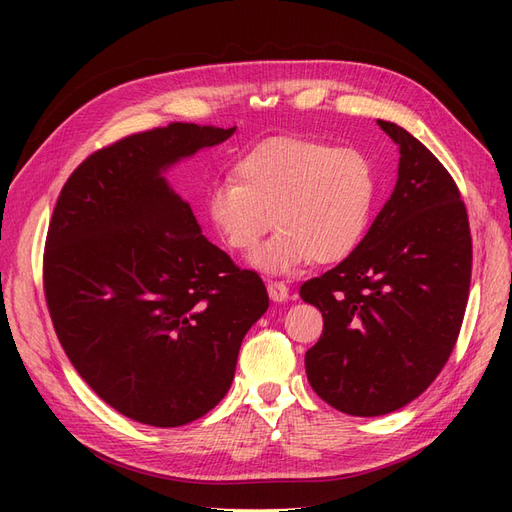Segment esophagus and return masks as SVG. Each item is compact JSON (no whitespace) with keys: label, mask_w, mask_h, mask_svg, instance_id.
Wrapping results in <instances>:
<instances>
[{"label":"esophagus","mask_w":512,"mask_h":512,"mask_svg":"<svg viewBox=\"0 0 512 512\" xmlns=\"http://www.w3.org/2000/svg\"><path fill=\"white\" fill-rule=\"evenodd\" d=\"M267 290H269V297L277 303H282V301L288 299V286L284 282H269Z\"/></svg>","instance_id":"34e87169"}]
</instances>
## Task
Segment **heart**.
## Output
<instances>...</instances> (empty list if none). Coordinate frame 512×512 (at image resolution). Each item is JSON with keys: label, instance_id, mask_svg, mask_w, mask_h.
Segmentation results:
<instances>
[{"label": "heart", "instance_id": "b5f03b06", "mask_svg": "<svg viewBox=\"0 0 512 512\" xmlns=\"http://www.w3.org/2000/svg\"><path fill=\"white\" fill-rule=\"evenodd\" d=\"M378 196L376 170L356 147L282 136L235 164V181L215 183L209 218L232 252L250 254L273 224L280 232L254 256L267 273L339 262L363 241Z\"/></svg>", "mask_w": 512, "mask_h": 512}]
</instances>
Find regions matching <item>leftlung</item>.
I'll use <instances>...</instances> for the list:
<instances>
[{
  "instance_id": "1",
  "label": "left lung",
  "mask_w": 512,
  "mask_h": 512,
  "mask_svg": "<svg viewBox=\"0 0 512 512\" xmlns=\"http://www.w3.org/2000/svg\"><path fill=\"white\" fill-rule=\"evenodd\" d=\"M397 185L359 247L299 294L322 312L305 371L320 399L352 416H380L421 395L451 356L472 277L468 211L451 173L391 121Z\"/></svg>"
}]
</instances>
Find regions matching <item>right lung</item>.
Instances as JSON below:
<instances>
[{
	"instance_id": "obj_1",
	"label": "right lung",
	"mask_w": 512,
	"mask_h": 512,
	"mask_svg": "<svg viewBox=\"0 0 512 512\" xmlns=\"http://www.w3.org/2000/svg\"><path fill=\"white\" fill-rule=\"evenodd\" d=\"M235 130L173 121L123 136L74 168L53 209L42 286L57 339L132 421L179 427L218 406L269 307L260 275L200 235L160 175Z\"/></svg>"
}]
</instances>
